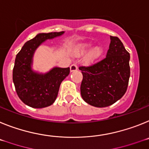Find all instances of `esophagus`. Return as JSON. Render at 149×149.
Here are the masks:
<instances>
[{"label": "esophagus", "instance_id": "obj_1", "mask_svg": "<svg viewBox=\"0 0 149 149\" xmlns=\"http://www.w3.org/2000/svg\"><path fill=\"white\" fill-rule=\"evenodd\" d=\"M70 71L71 72H74V71H76L77 70V69H78V67H77V65H76V64H73L72 65L70 66Z\"/></svg>", "mask_w": 149, "mask_h": 149}]
</instances>
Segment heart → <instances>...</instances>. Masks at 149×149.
Masks as SVG:
<instances>
[{
  "label": "heart",
  "instance_id": "obj_1",
  "mask_svg": "<svg viewBox=\"0 0 149 149\" xmlns=\"http://www.w3.org/2000/svg\"><path fill=\"white\" fill-rule=\"evenodd\" d=\"M90 47H91L90 44L85 45V46H83V50L88 49H89ZM101 53H102L101 48H100V47L94 48V49L89 53L88 56V60L89 61H93L96 60L97 58H98L100 56Z\"/></svg>",
  "mask_w": 149,
  "mask_h": 149
}]
</instances>
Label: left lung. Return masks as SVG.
<instances>
[{
	"label": "left lung",
	"instance_id": "left-lung-1",
	"mask_svg": "<svg viewBox=\"0 0 149 149\" xmlns=\"http://www.w3.org/2000/svg\"><path fill=\"white\" fill-rule=\"evenodd\" d=\"M107 56L92 65L81 66L82 99L95 107H107L121 99L128 86L130 53L117 37L110 36Z\"/></svg>",
	"mask_w": 149,
	"mask_h": 149
}]
</instances>
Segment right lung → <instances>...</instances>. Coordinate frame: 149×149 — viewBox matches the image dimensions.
<instances>
[{
  "instance_id": "right-lung-1",
  "label": "right lung",
  "mask_w": 149,
  "mask_h": 149,
  "mask_svg": "<svg viewBox=\"0 0 149 149\" xmlns=\"http://www.w3.org/2000/svg\"><path fill=\"white\" fill-rule=\"evenodd\" d=\"M64 31L39 33L27 41L16 55L13 70V81L18 96L32 108L49 107L56 100L62 81L70 73V67H54L45 74L32 70L33 53L46 40L62 35Z\"/></svg>"
}]
</instances>
